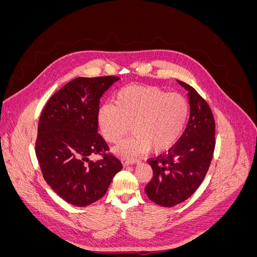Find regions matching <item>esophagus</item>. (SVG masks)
<instances>
[{"mask_svg":"<svg viewBox=\"0 0 257 257\" xmlns=\"http://www.w3.org/2000/svg\"><path fill=\"white\" fill-rule=\"evenodd\" d=\"M121 161H122V164H123L124 166L135 164V163H138V162H139V161H137V160H135V159H122Z\"/></svg>","mask_w":257,"mask_h":257,"instance_id":"esophagus-1","label":"esophagus"}]
</instances>
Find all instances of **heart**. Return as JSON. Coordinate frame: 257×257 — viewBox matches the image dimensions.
I'll return each instance as SVG.
<instances>
[{"label":"heart","mask_w":257,"mask_h":257,"mask_svg":"<svg viewBox=\"0 0 257 257\" xmlns=\"http://www.w3.org/2000/svg\"><path fill=\"white\" fill-rule=\"evenodd\" d=\"M113 104L98 109V124L105 141L119 144L130 132L134 135L116 152L133 158L148 151L170 149L183 134L190 106L179 93H167L158 87L127 85L114 96Z\"/></svg>","instance_id":"1"}]
</instances>
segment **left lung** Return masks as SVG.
I'll use <instances>...</instances> for the list:
<instances>
[{"label": "left lung", "instance_id": "8db88e82", "mask_svg": "<svg viewBox=\"0 0 257 257\" xmlns=\"http://www.w3.org/2000/svg\"><path fill=\"white\" fill-rule=\"evenodd\" d=\"M188 91L190 119L180 139L165 153L148 160L153 177L145 192L153 203L173 207L192 196L203 182L215 147L211 108L198 92L178 80Z\"/></svg>", "mask_w": 257, "mask_h": 257}]
</instances>
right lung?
<instances>
[{"mask_svg": "<svg viewBox=\"0 0 257 257\" xmlns=\"http://www.w3.org/2000/svg\"><path fill=\"white\" fill-rule=\"evenodd\" d=\"M119 79L78 77L54 93L42 111L36 158L46 182L74 206L85 207L102 198L122 169L120 160L108 153V145L97 133L99 99ZM91 154L102 159L90 161Z\"/></svg>", "mask_w": 257, "mask_h": 257, "instance_id": "obj_1", "label": "right lung"}]
</instances>
